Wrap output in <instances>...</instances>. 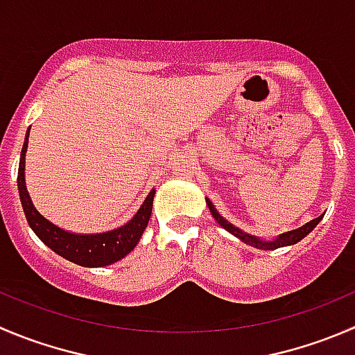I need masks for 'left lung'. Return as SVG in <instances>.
Here are the masks:
<instances>
[{"instance_id":"obj_1","label":"left lung","mask_w":355,"mask_h":355,"mask_svg":"<svg viewBox=\"0 0 355 355\" xmlns=\"http://www.w3.org/2000/svg\"><path fill=\"white\" fill-rule=\"evenodd\" d=\"M206 205H208L213 218H215L216 222L223 227V229L229 230V232L234 234L236 237H239L243 243L250 244V246H253V248H258V250H277V248H281V246H290V244L298 243V241L304 239V237L307 236L311 230H314V227L318 225L322 218V215H321V216H318V218L311 220L309 223H305V225L300 227V229H295V230H290V232H286V234H281L276 241H263V239H258V237H253V236H250V234L243 232V230L237 229V227H234L230 222H227V220L223 218L218 211H216L215 206H213V202L208 201V199H206Z\"/></svg>"}]
</instances>
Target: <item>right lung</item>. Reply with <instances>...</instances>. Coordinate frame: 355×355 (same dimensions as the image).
Returning <instances> with one entry per match:
<instances>
[{
    "label": "right lung",
    "instance_id": "add662e5",
    "mask_svg": "<svg viewBox=\"0 0 355 355\" xmlns=\"http://www.w3.org/2000/svg\"><path fill=\"white\" fill-rule=\"evenodd\" d=\"M27 139H29V132H27L22 154H20L17 184H19L20 202H22L24 213H26L27 223L34 230V234L55 253L64 257L65 260L83 265V267H105V265H111L126 257L137 246L147 223H149L150 213H153L154 191H150L137 215L119 229L102 234H85V236L65 232V230L58 229L57 225L48 222L43 215H40L34 208L33 201H31L29 192L26 189V178H24L26 177L24 166H26Z\"/></svg>",
    "mask_w": 355,
    "mask_h": 355
}]
</instances>
